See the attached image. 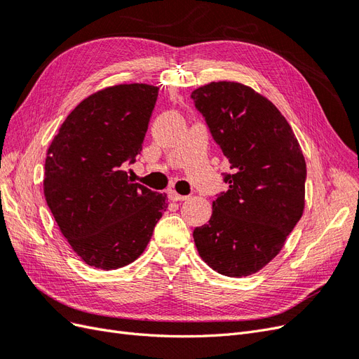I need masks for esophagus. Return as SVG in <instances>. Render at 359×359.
Here are the masks:
<instances>
[{
	"mask_svg": "<svg viewBox=\"0 0 359 359\" xmlns=\"http://www.w3.org/2000/svg\"><path fill=\"white\" fill-rule=\"evenodd\" d=\"M169 198H170V201H173V202H181V201H187V199H189V196H184V194H180V193H177L175 190H170V191H169Z\"/></svg>",
	"mask_w": 359,
	"mask_h": 359,
	"instance_id": "34e87169",
	"label": "esophagus"
}]
</instances>
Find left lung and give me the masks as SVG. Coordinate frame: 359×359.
Here are the masks:
<instances>
[{
	"instance_id": "8db88e82",
	"label": "left lung",
	"mask_w": 359,
	"mask_h": 359,
	"mask_svg": "<svg viewBox=\"0 0 359 359\" xmlns=\"http://www.w3.org/2000/svg\"><path fill=\"white\" fill-rule=\"evenodd\" d=\"M196 109L231 163L229 190L212 202L208 224L193 231L203 262L227 277L269 264L299 222L307 168L298 139L266 97L238 82H211L191 93Z\"/></svg>"
}]
</instances>
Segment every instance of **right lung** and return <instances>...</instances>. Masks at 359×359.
Returning a JSON list of instances; mask_svg holds the SVG:
<instances>
[{
	"instance_id": "obj_1",
	"label": "right lung",
	"mask_w": 359,
	"mask_h": 359,
	"mask_svg": "<svg viewBox=\"0 0 359 359\" xmlns=\"http://www.w3.org/2000/svg\"><path fill=\"white\" fill-rule=\"evenodd\" d=\"M158 88L107 86L86 97L53 137L43 191L61 233L86 265L123 268L144 253L168 196L123 170L142 151Z\"/></svg>"
}]
</instances>
